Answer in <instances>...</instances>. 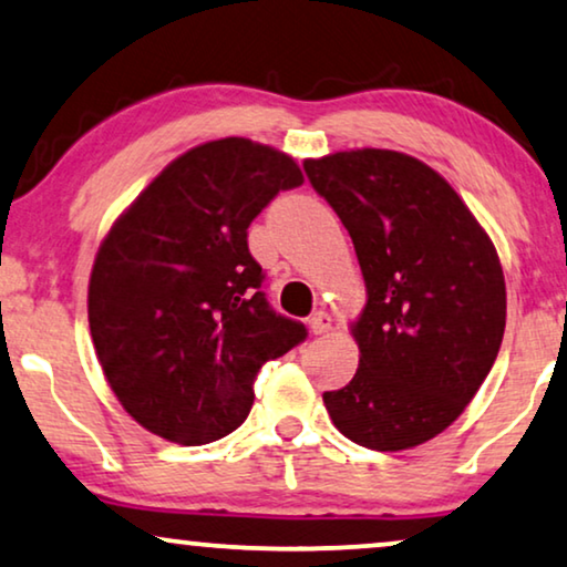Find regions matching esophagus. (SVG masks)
Segmentation results:
<instances>
[{
	"label": "esophagus",
	"mask_w": 567,
	"mask_h": 567,
	"mask_svg": "<svg viewBox=\"0 0 567 567\" xmlns=\"http://www.w3.org/2000/svg\"><path fill=\"white\" fill-rule=\"evenodd\" d=\"M309 330H312L315 336H324V332L332 330V317L328 312H315L309 317Z\"/></svg>",
	"instance_id": "34e87169"
}]
</instances>
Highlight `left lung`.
<instances>
[{"label":"left lung","mask_w":567,"mask_h":567,"mask_svg":"<svg viewBox=\"0 0 567 567\" xmlns=\"http://www.w3.org/2000/svg\"><path fill=\"white\" fill-rule=\"evenodd\" d=\"M353 239L367 305L348 324L359 369L324 392L336 429L374 452L425 444L464 413L498 355L506 278L452 185L392 150L305 159Z\"/></svg>","instance_id":"8db88e82"}]
</instances>
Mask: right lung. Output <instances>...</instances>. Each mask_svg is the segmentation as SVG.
Instances as JSON below:
<instances>
[{
    "label": "right lung",
    "instance_id": "add662e5",
    "mask_svg": "<svg viewBox=\"0 0 567 567\" xmlns=\"http://www.w3.org/2000/svg\"><path fill=\"white\" fill-rule=\"evenodd\" d=\"M305 175L243 136L169 162L97 247L90 336L123 410L154 436L200 446L243 425L252 379L307 338L262 297L247 227Z\"/></svg>",
    "mask_w": 567,
    "mask_h": 567
}]
</instances>
